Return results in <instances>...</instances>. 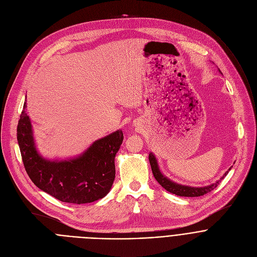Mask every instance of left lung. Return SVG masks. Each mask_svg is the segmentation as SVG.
<instances>
[{"label":"left lung","mask_w":257,"mask_h":257,"mask_svg":"<svg viewBox=\"0 0 257 257\" xmlns=\"http://www.w3.org/2000/svg\"><path fill=\"white\" fill-rule=\"evenodd\" d=\"M150 163L152 166V170H153V174L156 178V180L160 183V185H162V187H164L167 191L176 194L178 196H185V197H197V196H201L206 194L207 192L213 190L217 184L218 181L212 185H209L207 187H200V188H196V187H189V186H184V185H179L176 184V183L170 181L169 179H167L165 176H163V174L160 172L159 167H158V163L156 160V157L153 154H150ZM231 169H229L230 171ZM228 174V172L225 174V176ZM223 179V178H222Z\"/></svg>","instance_id":"8db88e82"}]
</instances>
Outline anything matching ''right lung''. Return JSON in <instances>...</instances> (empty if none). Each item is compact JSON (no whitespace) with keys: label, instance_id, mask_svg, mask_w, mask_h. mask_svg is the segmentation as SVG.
I'll list each match as a JSON object with an SVG mask.
<instances>
[{"label":"right lung","instance_id":"add662e5","mask_svg":"<svg viewBox=\"0 0 257 257\" xmlns=\"http://www.w3.org/2000/svg\"><path fill=\"white\" fill-rule=\"evenodd\" d=\"M24 102L17 126V140L25 171L43 191L63 202L88 203L104 197L115 180V157L123 142L121 130L96 140L79 158L50 162L35 150Z\"/></svg>","mask_w":257,"mask_h":257}]
</instances>
